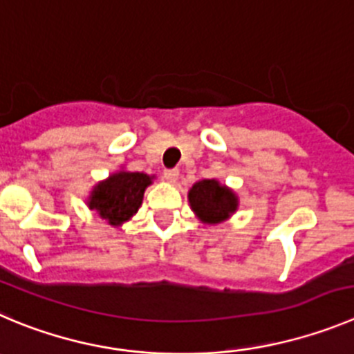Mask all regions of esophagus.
I'll return each mask as SVG.
<instances>
[{
    "label": "esophagus",
    "instance_id": "34e87169",
    "mask_svg": "<svg viewBox=\"0 0 354 354\" xmlns=\"http://www.w3.org/2000/svg\"><path fill=\"white\" fill-rule=\"evenodd\" d=\"M164 178H166L169 183H176L178 178H180V171H178V169H166V171H164Z\"/></svg>",
    "mask_w": 354,
    "mask_h": 354
}]
</instances>
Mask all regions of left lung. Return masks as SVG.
Masks as SVG:
<instances>
[{"label":"left lung","mask_w":354,"mask_h":354,"mask_svg":"<svg viewBox=\"0 0 354 354\" xmlns=\"http://www.w3.org/2000/svg\"><path fill=\"white\" fill-rule=\"evenodd\" d=\"M188 203L196 216L207 225L225 222L239 206L234 190L218 180H201L194 183L188 192Z\"/></svg>","instance_id":"obj_1"}]
</instances>
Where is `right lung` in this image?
Here are the masks:
<instances>
[{"label":"right lung","mask_w":354,"mask_h":354,"mask_svg":"<svg viewBox=\"0 0 354 354\" xmlns=\"http://www.w3.org/2000/svg\"><path fill=\"white\" fill-rule=\"evenodd\" d=\"M153 176L145 173L118 171L104 181H99L88 196V209L95 211L110 225H122L132 214H136L143 203L145 190L151 185Z\"/></svg>","instance_id":"1"}]
</instances>
